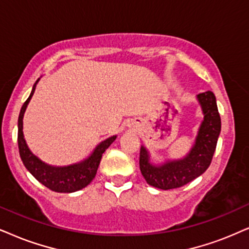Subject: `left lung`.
<instances>
[{
  "mask_svg": "<svg viewBox=\"0 0 249 249\" xmlns=\"http://www.w3.org/2000/svg\"><path fill=\"white\" fill-rule=\"evenodd\" d=\"M197 97L203 112V121L197 131L195 142L184 159L166 161L154 165L149 161V153L140 148V171L150 186L161 190H172L186 185L208 169L215 153L218 135L221 133V117L213 92L201 93Z\"/></svg>",
  "mask_w": 249,
  "mask_h": 249,
  "instance_id": "obj_1",
  "label": "left lung"
}]
</instances>
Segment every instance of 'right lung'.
Wrapping results in <instances>:
<instances>
[{"label": "right lung", "instance_id": "right-lung-1", "mask_svg": "<svg viewBox=\"0 0 249 249\" xmlns=\"http://www.w3.org/2000/svg\"><path fill=\"white\" fill-rule=\"evenodd\" d=\"M37 81H39V79L33 85L32 92H31L28 99L21 107L19 117H18V148H19L20 159L24 163L25 168L31 172V175L37 181L45 185L46 187H48L49 190L57 192V193L77 192L81 188L86 187L93 180L96 175L100 162H101L103 153L106 152V149L110 144L114 142L117 135L110 137L105 141H102L100 144H97L94 152L86 160L79 163H74V164L67 166H53L41 161L28 149L23 133V117L25 110H26L31 97L33 96Z\"/></svg>", "mask_w": 249, "mask_h": 249}]
</instances>
